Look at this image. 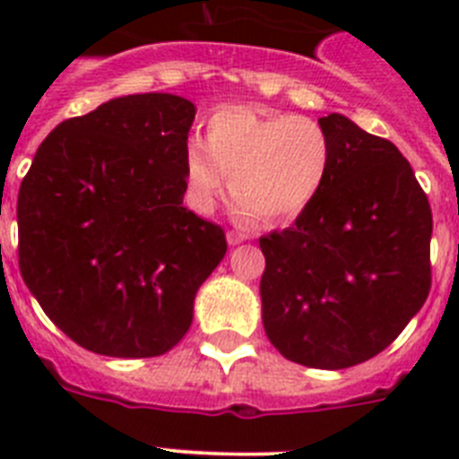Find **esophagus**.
Segmentation results:
<instances>
[{
	"mask_svg": "<svg viewBox=\"0 0 459 459\" xmlns=\"http://www.w3.org/2000/svg\"><path fill=\"white\" fill-rule=\"evenodd\" d=\"M243 241H246V234L227 232V243H230V246H238V243H243Z\"/></svg>",
	"mask_w": 459,
	"mask_h": 459,
	"instance_id": "esophagus-1",
	"label": "esophagus"
}]
</instances>
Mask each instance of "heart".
I'll return each instance as SVG.
<instances>
[{"label":"heart","instance_id":"obj_1","mask_svg":"<svg viewBox=\"0 0 459 459\" xmlns=\"http://www.w3.org/2000/svg\"><path fill=\"white\" fill-rule=\"evenodd\" d=\"M331 156V137L315 119L259 115L250 108L218 109L206 121V147L197 140L186 147V200L206 216L230 181L237 195L234 216L285 221L317 197Z\"/></svg>","mask_w":459,"mask_h":459}]
</instances>
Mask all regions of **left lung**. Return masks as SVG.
Returning a JSON list of instances; mask_svg holds the SVG:
<instances>
[{
    "instance_id": "1",
    "label": "left lung",
    "mask_w": 459,
    "mask_h": 459,
    "mask_svg": "<svg viewBox=\"0 0 459 459\" xmlns=\"http://www.w3.org/2000/svg\"><path fill=\"white\" fill-rule=\"evenodd\" d=\"M319 126L331 137V169L294 225L259 238V294L280 354L342 370L386 350L423 307L432 211L393 142L338 112Z\"/></svg>"
}]
</instances>
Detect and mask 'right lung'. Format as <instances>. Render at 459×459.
<instances>
[{
  "label": "right lung",
  "instance_id": "add662e5",
  "mask_svg": "<svg viewBox=\"0 0 459 459\" xmlns=\"http://www.w3.org/2000/svg\"><path fill=\"white\" fill-rule=\"evenodd\" d=\"M195 112L174 93L108 100L56 126L20 186L24 285L93 354L172 350L193 324L195 294L225 257L222 227L184 206Z\"/></svg>",
  "mask_w": 459,
  "mask_h": 459
}]
</instances>
